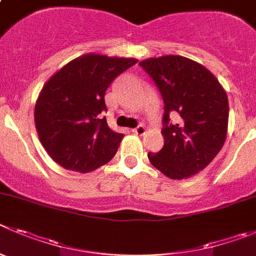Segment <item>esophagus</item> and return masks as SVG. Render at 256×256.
Masks as SVG:
<instances>
[{"label":"esophagus","instance_id":"1","mask_svg":"<svg viewBox=\"0 0 256 256\" xmlns=\"http://www.w3.org/2000/svg\"><path fill=\"white\" fill-rule=\"evenodd\" d=\"M133 132H134L136 134H138V136H144V133H146V126H138L137 128H134V130H133Z\"/></svg>","mask_w":256,"mask_h":256}]
</instances>
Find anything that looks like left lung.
<instances>
[{
	"mask_svg": "<svg viewBox=\"0 0 256 256\" xmlns=\"http://www.w3.org/2000/svg\"><path fill=\"white\" fill-rule=\"evenodd\" d=\"M165 102L164 147L148 160L165 176L188 179L204 170L224 147L228 126V99L214 74L182 56L140 60ZM180 116L171 124L170 112Z\"/></svg>",
	"mask_w": 256,
	"mask_h": 256,
	"instance_id": "1",
	"label": "left lung"
}]
</instances>
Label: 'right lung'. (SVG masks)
<instances>
[{
  "label": "right lung",
  "mask_w": 256,
  "mask_h": 256,
  "mask_svg": "<svg viewBox=\"0 0 256 256\" xmlns=\"http://www.w3.org/2000/svg\"><path fill=\"white\" fill-rule=\"evenodd\" d=\"M137 60L88 53L63 66L44 84L34 120L52 160L82 174L112 160L124 136L110 130L99 114L106 110L104 96L112 80Z\"/></svg>",
  "instance_id": "add662e5"
}]
</instances>
